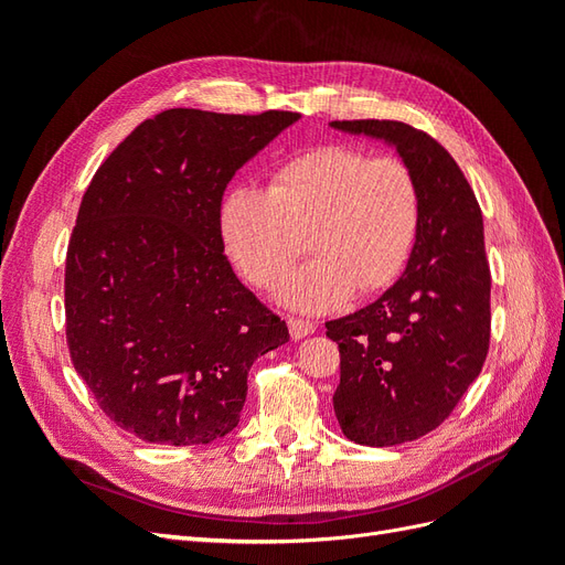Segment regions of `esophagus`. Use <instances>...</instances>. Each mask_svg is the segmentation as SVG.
I'll list each match as a JSON object with an SVG mask.
<instances>
[{
  "label": "esophagus",
  "instance_id": "1",
  "mask_svg": "<svg viewBox=\"0 0 565 565\" xmlns=\"http://www.w3.org/2000/svg\"><path fill=\"white\" fill-rule=\"evenodd\" d=\"M287 324H289V334H292V339H303V337L316 332V322L303 320V318L287 316Z\"/></svg>",
  "mask_w": 565,
  "mask_h": 565
}]
</instances>
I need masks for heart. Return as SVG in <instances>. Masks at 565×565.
<instances>
[{
  "instance_id": "heart-1",
  "label": "heart",
  "mask_w": 565,
  "mask_h": 565,
  "mask_svg": "<svg viewBox=\"0 0 565 565\" xmlns=\"http://www.w3.org/2000/svg\"><path fill=\"white\" fill-rule=\"evenodd\" d=\"M417 179L401 158L351 146H318L280 162L268 191L237 183L218 210L221 235L245 278L276 287L299 256L313 259L285 282L280 299L328 311L353 289L370 295L401 276L419 233Z\"/></svg>"
}]
</instances>
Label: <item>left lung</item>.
<instances>
[{
  "label": "left lung",
  "instance_id": "obj_1",
  "mask_svg": "<svg viewBox=\"0 0 565 565\" xmlns=\"http://www.w3.org/2000/svg\"><path fill=\"white\" fill-rule=\"evenodd\" d=\"M330 125L396 146L419 185V233L403 278L365 309L324 322L339 347L341 431L361 446H398L446 422L486 363L483 214L459 164L426 131L396 119Z\"/></svg>",
  "mask_w": 565,
  "mask_h": 565
}]
</instances>
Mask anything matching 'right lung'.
<instances>
[{"mask_svg": "<svg viewBox=\"0 0 565 565\" xmlns=\"http://www.w3.org/2000/svg\"><path fill=\"white\" fill-rule=\"evenodd\" d=\"M299 113L172 108L119 143L82 198L65 256V339L104 415L146 443L233 431L285 320L235 278L221 198Z\"/></svg>", "mask_w": 565, "mask_h": 565, "instance_id": "right-lung-1", "label": "right lung"}]
</instances>
